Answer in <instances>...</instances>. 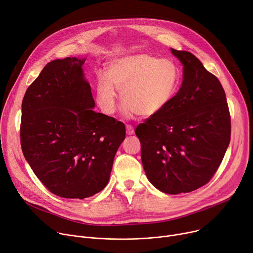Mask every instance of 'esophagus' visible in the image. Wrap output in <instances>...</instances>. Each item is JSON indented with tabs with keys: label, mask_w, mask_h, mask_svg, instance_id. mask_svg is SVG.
<instances>
[{
	"label": "esophagus",
	"mask_w": 253,
	"mask_h": 253,
	"mask_svg": "<svg viewBox=\"0 0 253 253\" xmlns=\"http://www.w3.org/2000/svg\"><path fill=\"white\" fill-rule=\"evenodd\" d=\"M126 134H128V135H130V134H132L133 132H134V129H133V126H130V125H126Z\"/></svg>",
	"instance_id": "1"
}]
</instances>
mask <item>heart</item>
<instances>
[{
	"instance_id": "b5f03b06",
	"label": "heart",
	"mask_w": 253,
	"mask_h": 253,
	"mask_svg": "<svg viewBox=\"0 0 253 253\" xmlns=\"http://www.w3.org/2000/svg\"><path fill=\"white\" fill-rule=\"evenodd\" d=\"M179 83L180 72L174 62L147 53L128 55L112 61L107 74L99 75L96 101L104 113L113 114L118 109L119 88L126 118L139 114L149 118L172 101Z\"/></svg>"
}]
</instances>
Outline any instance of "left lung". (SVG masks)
<instances>
[{"label": "left lung", "mask_w": 253, "mask_h": 253, "mask_svg": "<svg viewBox=\"0 0 253 253\" xmlns=\"http://www.w3.org/2000/svg\"><path fill=\"white\" fill-rule=\"evenodd\" d=\"M183 66V81L172 101L135 128L149 181L169 194L207 184L230 143L231 119L225 91L189 51L171 48Z\"/></svg>", "instance_id": "8db88e82"}]
</instances>
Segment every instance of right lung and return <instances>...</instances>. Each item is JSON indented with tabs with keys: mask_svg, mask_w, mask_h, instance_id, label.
Returning a JSON list of instances; mask_svg holds the SVG:
<instances>
[{
	"mask_svg": "<svg viewBox=\"0 0 253 253\" xmlns=\"http://www.w3.org/2000/svg\"><path fill=\"white\" fill-rule=\"evenodd\" d=\"M85 59L48 63L22 101L21 148L34 174L55 196L85 199L107 184L126 126L93 110Z\"/></svg>",
	"mask_w": 253,
	"mask_h": 253,
	"instance_id": "obj_1",
	"label": "right lung"
}]
</instances>
